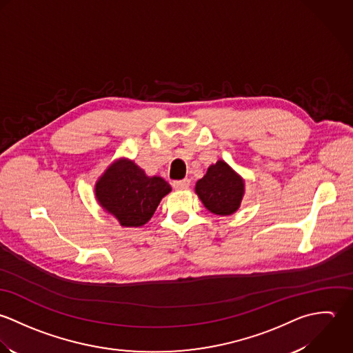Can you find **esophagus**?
Masks as SVG:
<instances>
[{"label":"esophagus","mask_w":353,"mask_h":353,"mask_svg":"<svg viewBox=\"0 0 353 353\" xmlns=\"http://www.w3.org/2000/svg\"><path fill=\"white\" fill-rule=\"evenodd\" d=\"M190 180L188 179H184V180H177V181H173V188L177 190V191H183V190H187L190 187Z\"/></svg>","instance_id":"34e87169"}]
</instances>
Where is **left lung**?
Returning <instances> with one entry per match:
<instances>
[{"mask_svg":"<svg viewBox=\"0 0 353 353\" xmlns=\"http://www.w3.org/2000/svg\"><path fill=\"white\" fill-rule=\"evenodd\" d=\"M195 191L208 210L218 215H230L240 206L243 180L223 161H218L196 183Z\"/></svg>","mask_w":353,"mask_h":353,"instance_id":"obj_1","label":"left lung"}]
</instances>
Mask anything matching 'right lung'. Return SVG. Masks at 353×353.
<instances>
[{
  "label": "right lung",
  "mask_w": 353,
  "mask_h": 353,
  "mask_svg": "<svg viewBox=\"0 0 353 353\" xmlns=\"http://www.w3.org/2000/svg\"><path fill=\"white\" fill-rule=\"evenodd\" d=\"M170 185L158 176L147 177L132 161L120 159L110 165L95 185L101 206L123 226L144 225L157 210Z\"/></svg>",
  "instance_id": "obj_1"
}]
</instances>
